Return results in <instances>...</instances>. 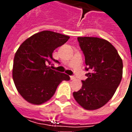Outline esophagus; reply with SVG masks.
Returning a JSON list of instances; mask_svg holds the SVG:
<instances>
[{"instance_id": "esophagus-1", "label": "esophagus", "mask_w": 132, "mask_h": 132, "mask_svg": "<svg viewBox=\"0 0 132 132\" xmlns=\"http://www.w3.org/2000/svg\"><path fill=\"white\" fill-rule=\"evenodd\" d=\"M70 78H71V80H75V79H76V77L73 76H70Z\"/></svg>"}]
</instances>
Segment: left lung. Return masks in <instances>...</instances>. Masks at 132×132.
Returning <instances> with one entry per match:
<instances>
[{
    "label": "left lung",
    "mask_w": 132,
    "mask_h": 132,
    "mask_svg": "<svg viewBox=\"0 0 132 132\" xmlns=\"http://www.w3.org/2000/svg\"><path fill=\"white\" fill-rule=\"evenodd\" d=\"M85 56L88 78L82 88L73 92L76 101L84 109L94 110L102 108L112 97L121 82L123 63L117 49L104 39L78 37Z\"/></svg>",
    "instance_id": "obj_1"
}]
</instances>
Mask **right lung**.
I'll return each mask as SVG.
<instances>
[{
	"label": "right lung",
	"instance_id": "1",
	"mask_svg": "<svg viewBox=\"0 0 132 132\" xmlns=\"http://www.w3.org/2000/svg\"><path fill=\"white\" fill-rule=\"evenodd\" d=\"M69 36L52 31L36 33L23 42L17 50L13 67V78L18 93L33 105L43 104L52 98L58 86L70 77L51 69L52 61L59 62L52 53L65 44Z\"/></svg>",
	"mask_w": 132,
	"mask_h": 132
}]
</instances>
